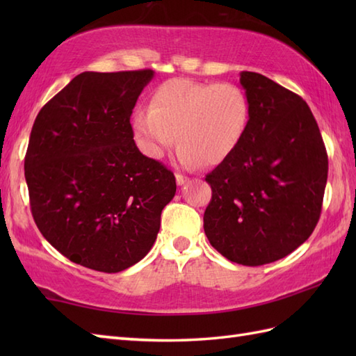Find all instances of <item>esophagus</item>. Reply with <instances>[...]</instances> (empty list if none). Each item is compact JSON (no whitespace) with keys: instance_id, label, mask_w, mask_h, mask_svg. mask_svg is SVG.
<instances>
[{"instance_id":"esophagus-1","label":"esophagus","mask_w":356,"mask_h":356,"mask_svg":"<svg viewBox=\"0 0 356 356\" xmlns=\"http://www.w3.org/2000/svg\"><path fill=\"white\" fill-rule=\"evenodd\" d=\"M188 180H190V179H188L186 176H184V174H180V172H177V174H176V182H177V185H179V186L185 185V184L188 182Z\"/></svg>"}]
</instances>
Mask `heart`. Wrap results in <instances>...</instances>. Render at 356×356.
<instances>
[{"label": "heart", "instance_id": "b5f03b06", "mask_svg": "<svg viewBox=\"0 0 356 356\" xmlns=\"http://www.w3.org/2000/svg\"><path fill=\"white\" fill-rule=\"evenodd\" d=\"M249 122V101L236 84L170 79L159 86L149 108H138L133 131L142 153L162 159L177 136V157L186 168L218 165L240 145Z\"/></svg>", "mask_w": 356, "mask_h": 356}]
</instances>
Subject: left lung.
Instances as JSON below:
<instances>
[{
  "mask_svg": "<svg viewBox=\"0 0 356 356\" xmlns=\"http://www.w3.org/2000/svg\"><path fill=\"white\" fill-rule=\"evenodd\" d=\"M249 122L236 151L207 176L209 243L226 259L261 266L303 245L320 220L327 153L303 97L241 72Z\"/></svg>",
  "mask_w": 356,
  "mask_h": 356,
  "instance_id": "left-lung-1",
  "label": "left lung"
}]
</instances>
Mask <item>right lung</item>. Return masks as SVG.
I'll use <instances>...</instances> for the list:
<instances>
[{
	"instance_id": "obj_1",
	"label": "right lung",
	"mask_w": 356,
	"mask_h": 356,
	"mask_svg": "<svg viewBox=\"0 0 356 356\" xmlns=\"http://www.w3.org/2000/svg\"><path fill=\"white\" fill-rule=\"evenodd\" d=\"M153 70L74 76L38 113L24 159L30 209L70 261L115 274L154 245L174 174L136 147L130 118Z\"/></svg>"
}]
</instances>
